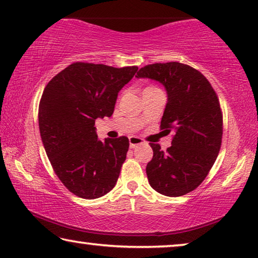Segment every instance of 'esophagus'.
Masks as SVG:
<instances>
[{
    "label": "esophagus",
    "instance_id": "34e87169",
    "mask_svg": "<svg viewBox=\"0 0 258 258\" xmlns=\"http://www.w3.org/2000/svg\"><path fill=\"white\" fill-rule=\"evenodd\" d=\"M145 144L144 139H141L139 137H130V147L131 148H136L137 146Z\"/></svg>",
    "mask_w": 258,
    "mask_h": 258
}]
</instances>
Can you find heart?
Segmentation results:
<instances>
[{"label": "heart", "mask_w": 258, "mask_h": 258, "mask_svg": "<svg viewBox=\"0 0 258 258\" xmlns=\"http://www.w3.org/2000/svg\"><path fill=\"white\" fill-rule=\"evenodd\" d=\"M148 88H153V87H148Z\"/></svg>", "instance_id": "heart-1"}]
</instances>
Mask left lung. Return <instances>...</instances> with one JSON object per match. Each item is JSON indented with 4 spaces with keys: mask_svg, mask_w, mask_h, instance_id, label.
Masks as SVG:
<instances>
[{
    "mask_svg": "<svg viewBox=\"0 0 258 258\" xmlns=\"http://www.w3.org/2000/svg\"><path fill=\"white\" fill-rule=\"evenodd\" d=\"M137 74L166 88L168 103L160 128L174 132L166 152L151 144L153 159L146 167L149 184L168 197L189 194L206 178L220 151L222 112L218 95L201 72L175 61L147 64Z\"/></svg>",
    "mask_w": 258,
    "mask_h": 258,
    "instance_id": "obj_1",
    "label": "left lung"
}]
</instances>
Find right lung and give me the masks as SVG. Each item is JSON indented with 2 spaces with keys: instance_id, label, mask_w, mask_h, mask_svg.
<instances>
[{
  "instance_id": "obj_1",
  "label": "right lung",
  "mask_w": 258,
  "mask_h": 258,
  "mask_svg": "<svg viewBox=\"0 0 258 258\" xmlns=\"http://www.w3.org/2000/svg\"><path fill=\"white\" fill-rule=\"evenodd\" d=\"M137 71L74 62L45 87L38 111L41 140L61 183L80 198H99L116 185L130 142L98 140L95 119L112 116L118 92Z\"/></svg>"
}]
</instances>
